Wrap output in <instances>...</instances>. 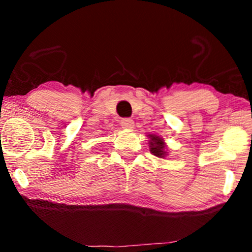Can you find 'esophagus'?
<instances>
[{
    "mask_svg": "<svg viewBox=\"0 0 252 252\" xmlns=\"http://www.w3.org/2000/svg\"><path fill=\"white\" fill-rule=\"evenodd\" d=\"M120 124H122L123 128H126V129H132L134 127V120L130 119V118H124L122 119V122H120Z\"/></svg>",
    "mask_w": 252,
    "mask_h": 252,
    "instance_id": "esophagus-1",
    "label": "esophagus"
}]
</instances>
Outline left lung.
<instances>
[{
  "instance_id": "8db88e82",
  "label": "left lung",
  "mask_w": 252,
  "mask_h": 252,
  "mask_svg": "<svg viewBox=\"0 0 252 252\" xmlns=\"http://www.w3.org/2000/svg\"><path fill=\"white\" fill-rule=\"evenodd\" d=\"M150 141V151L153 153L155 156L164 158L166 156V151H165V143L163 139H160L159 136L156 135H149Z\"/></svg>"
}]
</instances>
